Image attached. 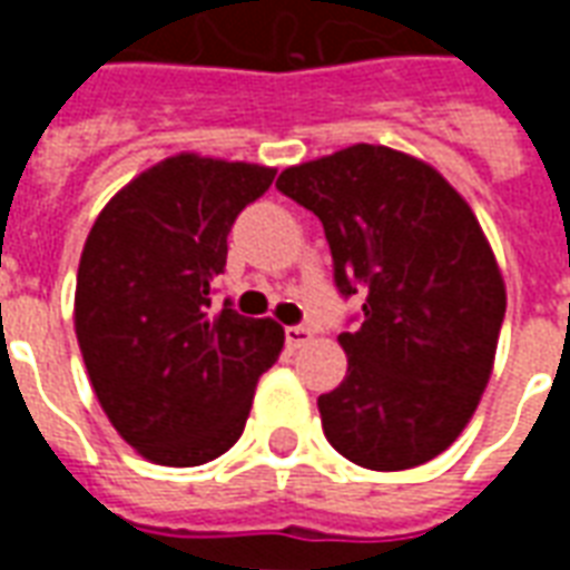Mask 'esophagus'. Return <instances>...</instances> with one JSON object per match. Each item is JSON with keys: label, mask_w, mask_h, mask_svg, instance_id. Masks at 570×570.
I'll use <instances>...</instances> for the list:
<instances>
[{"label": "esophagus", "mask_w": 570, "mask_h": 570, "mask_svg": "<svg viewBox=\"0 0 570 570\" xmlns=\"http://www.w3.org/2000/svg\"><path fill=\"white\" fill-rule=\"evenodd\" d=\"M314 338V333H311L308 326H286V345L293 347H305Z\"/></svg>", "instance_id": "1"}]
</instances>
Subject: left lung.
Returning <instances> with one entry per match:
<instances>
[{"instance_id":"1","label":"left lung","mask_w":570,"mask_h":570,"mask_svg":"<svg viewBox=\"0 0 570 570\" xmlns=\"http://www.w3.org/2000/svg\"><path fill=\"white\" fill-rule=\"evenodd\" d=\"M277 188L323 223L335 286L366 293L342 333L323 433L366 470H409L452 445L494 370L507 286L476 213L415 155L357 142L293 164Z\"/></svg>"}]
</instances>
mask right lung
Instances as JSON below:
<instances>
[{"mask_svg": "<svg viewBox=\"0 0 570 570\" xmlns=\"http://www.w3.org/2000/svg\"><path fill=\"white\" fill-rule=\"evenodd\" d=\"M274 167L179 151L118 188L94 219L72 323L85 370L118 436L164 466H198L244 433L256 382L284 326L210 311L237 213Z\"/></svg>", "mask_w": 570, "mask_h": 570, "instance_id": "1", "label": "right lung"}]
</instances>
